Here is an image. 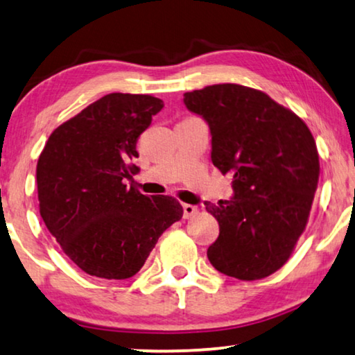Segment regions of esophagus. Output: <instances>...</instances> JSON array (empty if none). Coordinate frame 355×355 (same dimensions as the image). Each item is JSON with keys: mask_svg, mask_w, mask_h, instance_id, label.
I'll use <instances>...</instances> for the list:
<instances>
[{"mask_svg": "<svg viewBox=\"0 0 355 355\" xmlns=\"http://www.w3.org/2000/svg\"><path fill=\"white\" fill-rule=\"evenodd\" d=\"M199 211L198 205H193V204H183V216L184 218H191L196 214Z\"/></svg>", "mask_w": 355, "mask_h": 355, "instance_id": "34e87169", "label": "esophagus"}]
</instances>
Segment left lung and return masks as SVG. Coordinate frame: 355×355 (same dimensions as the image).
Here are the masks:
<instances>
[{"instance_id":"obj_1","label":"left lung","mask_w":355,"mask_h":355,"mask_svg":"<svg viewBox=\"0 0 355 355\" xmlns=\"http://www.w3.org/2000/svg\"><path fill=\"white\" fill-rule=\"evenodd\" d=\"M183 103L209 124L211 162L232 177L231 200L204 202L220 225L209 261L230 277H268L308 223L320 171L314 137L292 111L239 84L187 92Z\"/></svg>"}]
</instances>
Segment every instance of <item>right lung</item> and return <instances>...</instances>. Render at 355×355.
<instances>
[{"label": "right lung", "instance_id": "obj_1", "mask_svg": "<svg viewBox=\"0 0 355 355\" xmlns=\"http://www.w3.org/2000/svg\"><path fill=\"white\" fill-rule=\"evenodd\" d=\"M161 98L108 94L52 132L36 166L40 214L70 260L102 279H129L183 215L171 196L127 188L137 139Z\"/></svg>", "mask_w": 355, "mask_h": 355}]
</instances>
